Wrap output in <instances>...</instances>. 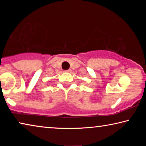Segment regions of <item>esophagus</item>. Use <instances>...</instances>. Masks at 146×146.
<instances>
[{
  "label": "esophagus",
  "instance_id": "obj_1",
  "mask_svg": "<svg viewBox=\"0 0 146 146\" xmlns=\"http://www.w3.org/2000/svg\"><path fill=\"white\" fill-rule=\"evenodd\" d=\"M70 70H66V71H65V72H70Z\"/></svg>",
  "mask_w": 146,
  "mask_h": 146
}]
</instances>
